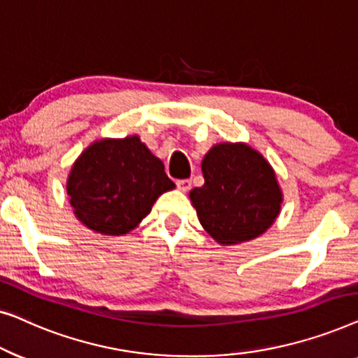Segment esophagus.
Here are the masks:
<instances>
[{"label":"esophagus","mask_w":358,"mask_h":358,"mask_svg":"<svg viewBox=\"0 0 358 358\" xmlns=\"http://www.w3.org/2000/svg\"><path fill=\"white\" fill-rule=\"evenodd\" d=\"M176 185H178V189L182 190V192H187V190L192 187V180H190V179H179V180H176Z\"/></svg>","instance_id":"esophagus-1"}]
</instances>
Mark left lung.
<instances>
[{
    "mask_svg": "<svg viewBox=\"0 0 358 358\" xmlns=\"http://www.w3.org/2000/svg\"><path fill=\"white\" fill-rule=\"evenodd\" d=\"M202 173L205 184L190 190V200L205 231L220 244L257 238L280 212L275 174L251 146H213L202 161Z\"/></svg>",
    "mask_w": 358,
    "mask_h": 358,
    "instance_id": "left-lung-1",
    "label": "left lung"
}]
</instances>
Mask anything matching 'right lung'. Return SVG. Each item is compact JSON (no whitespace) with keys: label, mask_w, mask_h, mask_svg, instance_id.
<instances>
[{"label":"right lung","mask_w":358,"mask_h":358,"mask_svg":"<svg viewBox=\"0 0 358 358\" xmlns=\"http://www.w3.org/2000/svg\"><path fill=\"white\" fill-rule=\"evenodd\" d=\"M171 189L174 182L166 176L164 164L138 136L92 143L71 168L66 185L80 222L117 236L134 229L156 199Z\"/></svg>","instance_id":"right-lung-1"}]
</instances>
